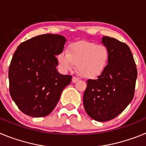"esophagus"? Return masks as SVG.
Wrapping results in <instances>:
<instances>
[{"mask_svg": "<svg viewBox=\"0 0 146 146\" xmlns=\"http://www.w3.org/2000/svg\"><path fill=\"white\" fill-rule=\"evenodd\" d=\"M78 80H79V79H78L77 77H72V82H73V83H75V82H77Z\"/></svg>", "mask_w": 146, "mask_h": 146, "instance_id": "34e87169", "label": "esophagus"}]
</instances>
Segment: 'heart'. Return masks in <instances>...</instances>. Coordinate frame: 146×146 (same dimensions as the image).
Listing matches in <instances>:
<instances>
[{
  "instance_id": "1",
  "label": "heart",
  "mask_w": 146,
  "mask_h": 146,
  "mask_svg": "<svg viewBox=\"0 0 146 146\" xmlns=\"http://www.w3.org/2000/svg\"><path fill=\"white\" fill-rule=\"evenodd\" d=\"M109 58V50L105 46L82 41L71 44L67 52L64 51L58 55L57 60L64 72L72 70L77 65L81 76L96 78L106 69Z\"/></svg>"
}]
</instances>
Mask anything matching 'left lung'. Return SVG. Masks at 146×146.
I'll list each match as a JSON object with an SVG mask.
<instances>
[{
	"label": "left lung",
	"mask_w": 146,
	"mask_h": 146,
	"mask_svg": "<svg viewBox=\"0 0 146 146\" xmlns=\"http://www.w3.org/2000/svg\"><path fill=\"white\" fill-rule=\"evenodd\" d=\"M102 43L109 50L108 67L96 80H88L83 95L86 113L95 121L118 116L134 97L137 71L128 45L109 36Z\"/></svg>",
	"instance_id": "8db88e82"
}]
</instances>
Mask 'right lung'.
<instances>
[{"instance_id":"right-lung-1","label":"right lung","mask_w":146,"mask_h":146,"mask_svg":"<svg viewBox=\"0 0 146 146\" xmlns=\"http://www.w3.org/2000/svg\"><path fill=\"white\" fill-rule=\"evenodd\" d=\"M66 42L58 34H43L20 44L9 69V92L23 113L38 118L55 108L71 75L60 74L56 55L63 52Z\"/></svg>"}]
</instances>
